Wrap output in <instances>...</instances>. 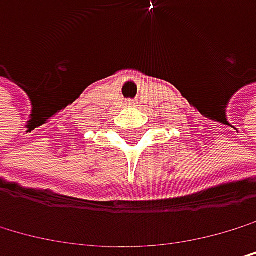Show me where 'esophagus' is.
Segmentation results:
<instances>
[{
	"mask_svg": "<svg viewBox=\"0 0 256 256\" xmlns=\"http://www.w3.org/2000/svg\"><path fill=\"white\" fill-rule=\"evenodd\" d=\"M130 104H134V102H130Z\"/></svg>",
	"mask_w": 256,
	"mask_h": 256,
	"instance_id": "esophagus-1",
	"label": "esophagus"
}]
</instances>
